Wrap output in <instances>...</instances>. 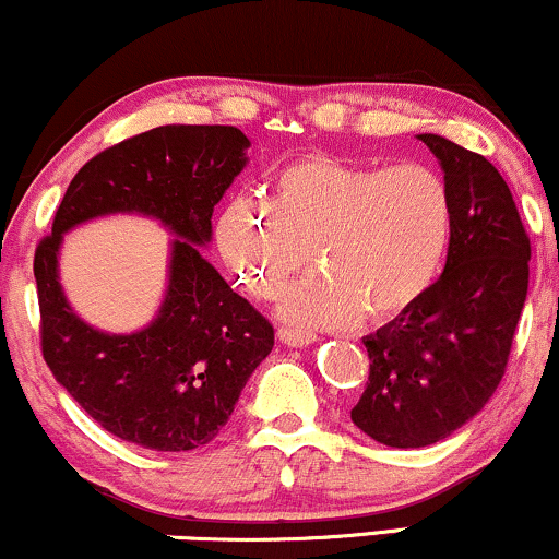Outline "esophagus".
Wrapping results in <instances>:
<instances>
[{
    "label": "esophagus",
    "mask_w": 559,
    "mask_h": 559,
    "mask_svg": "<svg viewBox=\"0 0 559 559\" xmlns=\"http://www.w3.org/2000/svg\"><path fill=\"white\" fill-rule=\"evenodd\" d=\"M277 334L287 347H308V345L317 343V334L306 332V330H293V326H282Z\"/></svg>",
    "instance_id": "1"
}]
</instances>
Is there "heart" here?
<instances>
[{
  "label": "heart",
  "instance_id": "obj_1",
  "mask_svg": "<svg viewBox=\"0 0 559 559\" xmlns=\"http://www.w3.org/2000/svg\"><path fill=\"white\" fill-rule=\"evenodd\" d=\"M452 225L450 186L435 167L308 156L274 175L269 201L229 195L214 238L238 285L259 300L274 298L311 248L319 269L282 290L280 317L347 326L411 311L442 269Z\"/></svg>",
  "mask_w": 559,
  "mask_h": 559
}]
</instances>
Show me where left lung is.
<instances>
[{
  "instance_id": "1",
  "label": "left lung",
  "mask_w": 559,
  "mask_h": 559,
  "mask_svg": "<svg viewBox=\"0 0 559 559\" xmlns=\"http://www.w3.org/2000/svg\"><path fill=\"white\" fill-rule=\"evenodd\" d=\"M455 206L444 272L403 317L364 337L369 382L353 424L379 444L442 442L476 416L508 366L528 293L531 242L495 164L421 133Z\"/></svg>"
}]
</instances>
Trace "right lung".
<instances>
[{
	"mask_svg": "<svg viewBox=\"0 0 559 559\" xmlns=\"http://www.w3.org/2000/svg\"><path fill=\"white\" fill-rule=\"evenodd\" d=\"M248 148L251 141L229 124H162L128 138L72 177L36 251L46 366L102 429L138 448L186 452L212 442L272 353V324L201 251ZM117 213L146 215L176 235L163 304L135 333L83 322L58 282L63 235Z\"/></svg>",
	"mask_w": 559,
	"mask_h": 559,
	"instance_id": "right-lung-1",
	"label": "right lung"
}]
</instances>
